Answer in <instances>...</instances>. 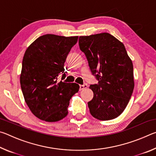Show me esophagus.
<instances>
[{
    "mask_svg": "<svg viewBox=\"0 0 156 156\" xmlns=\"http://www.w3.org/2000/svg\"><path fill=\"white\" fill-rule=\"evenodd\" d=\"M87 84H81L80 85V90H84V89L87 88Z\"/></svg>",
    "mask_w": 156,
    "mask_h": 156,
    "instance_id": "34e87169",
    "label": "esophagus"
}]
</instances>
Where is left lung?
<instances>
[{
	"label": "left lung",
	"instance_id": "8db88e82",
	"mask_svg": "<svg viewBox=\"0 0 156 156\" xmlns=\"http://www.w3.org/2000/svg\"><path fill=\"white\" fill-rule=\"evenodd\" d=\"M78 43L98 81L89 87L94 92L89 112L100 120L114 119L125 109L134 88L133 63L125 45L109 33L80 36Z\"/></svg>",
	"mask_w": 156,
	"mask_h": 156
}]
</instances>
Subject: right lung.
<instances>
[{"label":"right lung","instance_id":"right-lung-1","mask_svg":"<svg viewBox=\"0 0 156 156\" xmlns=\"http://www.w3.org/2000/svg\"><path fill=\"white\" fill-rule=\"evenodd\" d=\"M78 36L46 34L26 50L20 77L23 96L33 114L47 122H56L67 115L69 100L79 90L76 83H64V65ZM62 74L59 82L57 77Z\"/></svg>","mask_w":156,"mask_h":156}]
</instances>
